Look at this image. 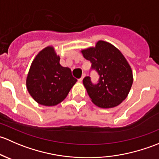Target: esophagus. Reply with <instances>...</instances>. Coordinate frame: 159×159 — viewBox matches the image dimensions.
Instances as JSON below:
<instances>
[{
    "mask_svg": "<svg viewBox=\"0 0 159 159\" xmlns=\"http://www.w3.org/2000/svg\"><path fill=\"white\" fill-rule=\"evenodd\" d=\"M85 77H86V75H85V74H83V75H82V77H81V78H80V79H79V81H81H81H83V79H84V78H85Z\"/></svg>",
    "mask_w": 159,
    "mask_h": 159,
    "instance_id": "1",
    "label": "esophagus"
}]
</instances>
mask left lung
I'll return each instance as SVG.
<instances>
[{
  "mask_svg": "<svg viewBox=\"0 0 159 159\" xmlns=\"http://www.w3.org/2000/svg\"><path fill=\"white\" fill-rule=\"evenodd\" d=\"M81 53L100 76L97 84L91 83L89 76L83 80L91 102L102 108L118 106L127 98L133 83L132 70L125 56L105 41H98L94 47L82 49Z\"/></svg>",
  "mask_w": 159,
  "mask_h": 159,
  "instance_id": "8db88e82",
  "label": "left lung"
}]
</instances>
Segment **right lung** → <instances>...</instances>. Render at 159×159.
<instances>
[{
	"label": "right lung",
	"mask_w": 159,
	"mask_h": 159,
	"mask_svg": "<svg viewBox=\"0 0 159 159\" xmlns=\"http://www.w3.org/2000/svg\"><path fill=\"white\" fill-rule=\"evenodd\" d=\"M77 79L69 68L60 65V56L53 46H48L36 55L30 65L26 87L39 105L54 106L65 100Z\"/></svg>",
	"instance_id": "add662e5"
}]
</instances>
